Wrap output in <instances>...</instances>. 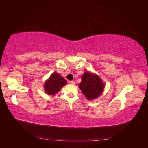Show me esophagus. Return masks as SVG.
Masks as SVG:
<instances>
[{"mask_svg":"<svg viewBox=\"0 0 148 148\" xmlns=\"http://www.w3.org/2000/svg\"><path fill=\"white\" fill-rule=\"evenodd\" d=\"M70 83L72 84H75V82L73 81V80H72V81H70Z\"/></svg>","mask_w":148,"mask_h":148,"instance_id":"34e87169","label":"esophagus"}]
</instances>
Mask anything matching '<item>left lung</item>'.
Returning <instances> with one entry per match:
<instances>
[{
  "label": "left lung",
  "instance_id": "obj_1",
  "mask_svg": "<svg viewBox=\"0 0 148 148\" xmlns=\"http://www.w3.org/2000/svg\"><path fill=\"white\" fill-rule=\"evenodd\" d=\"M84 96L88 100L95 99L103 92L105 85L99 76L85 71L82 77V82L78 84Z\"/></svg>",
  "mask_w": 148,
  "mask_h": 148
}]
</instances>
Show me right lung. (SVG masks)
I'll return each mask as SVG.
<instances>
[{
	"mask_svg": "<svg viewBox=\"0 0 148 148\" xmlns=\"http://www.w3.org/2000/svg\"><path fill=\"white\" fill-rule=\"evenodd\" d=\"M67 82L57 72L53 73L44 83V91L49 95H55L66 84Z\"/></svg>",
	"mask_w": 148,
	"mask_h": 148,
	"instance_id": "1",
	"label": "right lung"
}]
</instances>
